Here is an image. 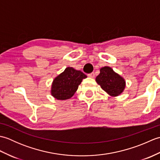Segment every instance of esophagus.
I'll use <instances>...</instances> for the list:
<instances>
[{"mask_svg": "<svg viewBox=\"0 0 160 160\" xmlns=\"http://www.w3.org/2000/svg\"><path fill=\"white\" fill-rule=\"evenodd\" d=\"M87 76H88V77L91 78H95V73L93 72V73H91L88 74Z\"/></svg>", "mask_w": 160, "mask_h": 160, "instance_id": "obj_1", "label": "esophagus"}]
</instances>
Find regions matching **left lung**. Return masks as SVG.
Here are the masks:
<instances>
[{"label": "left lung", "mask_w": 160, "mask_h": 160, "mask_svg": "<svg viewBox=\"0 0 160 160\" xmlns=\"http://www.w3.org/2000/svg\"><path fill=\"white\" fill-rule=\"evenodd\" d=\"M96 80L102 89L111 96H119L123 92L126 85L124 78L109 67L101 68Z\"/></svg>", "instance_id": "left-lung-1"}]
</instances>
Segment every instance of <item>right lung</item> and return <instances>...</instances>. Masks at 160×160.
I'll list each match as a JSON object with an SVG mask.
<instances>
[{
	"instance_id": "add662e5",
	"label": "right lung",
	"mask_w": 160,
	"mask_h": 160,
	"mask_svg": "<svg viewBox=\"0 0 160 160\" xmlns=\"http://www.w3.org/2000/svg\"><path fill=\"white\" fill-rule=\"evenodd\" d=\"M87 77L82 71L67 67L53 80L51 93L57 100L69 99L76 93L82 80Z\"/></svg>"
}]
</instances>
